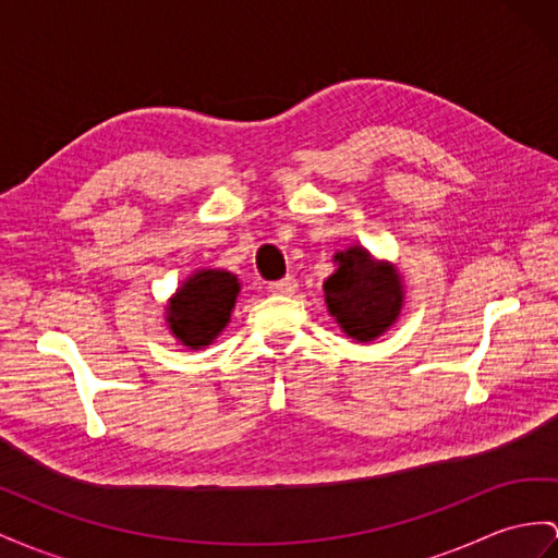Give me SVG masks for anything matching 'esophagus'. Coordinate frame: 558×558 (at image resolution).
Listing matches in <instances>:
<instances>
[{
    "label": "esophagus",
    "mask_w": 558,
    "mask_h": 558,
    "mask_svg": "<svg viewBox=\"0 0 558 558\" xmlns=\"http://www.w3.org/2000/svg\"><path fill=\"white\" fill-rule=\"evenodd\" d=\"M268 290L274 294H292L296 290V278L294 276H284L280 280H274L268 284Z\"/></svg>",
    "instance_id": "esophagus-1"
}]
</instances>
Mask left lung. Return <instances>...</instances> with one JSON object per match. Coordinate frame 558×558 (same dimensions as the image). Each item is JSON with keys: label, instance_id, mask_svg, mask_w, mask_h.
Returning <instances> with one entry per match:
<instances>
[{"label": "left lung", "instance_id": "left-lung-1", "mask_svg": "<svg viewBox=\"0 0 558 558\" xmlns=\"http://www.w3.org/2000/svg\"><path fill=\"white\" fill-rule=\"evenodd\" d=\"M339 268L323 290L337 323L349 337L369 341L389 330L403 306L401 278L389 264L369 259L363 247L337 252Z\"/></svg>", "mask_w": 558, "mask_h": 558}]
</instances>
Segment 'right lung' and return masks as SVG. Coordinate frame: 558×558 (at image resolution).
Wrapping results in <instances>:
<instances>
[{
  "mask_svg": "<svg viewBox=\"0 0 558 558\" xmlns=\"http://www.w3.org/2000/svg\"><path fill=\"white\" fill-rule=\"evenodd\" d=\"M238 292V278L228 270H199L183 282L167 306L171 332L183 347L199 349L211 344V339L231 320Z\"/></svg>",
  "mask_w": 558,
  "mask_h": 558,
  "instance_id": "obj_1",
  "label": "right lung"
}]
</instances>
